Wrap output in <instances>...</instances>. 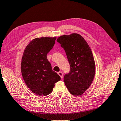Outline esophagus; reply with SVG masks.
Instances as JSON below:
<instances>
[{
	"instance_id": "1",
	"label": "esophagus",
	"mask_w": 121,
	"mask_h": 121,
	"mask_svg": "<svg viewBox=\"0 0 121 121\" xmlns=\"http://www.w3.org/2000/svg\"><path fill=\"white\" fill-rule=\"evenodd\" d=\"M58 74H59V76L61 77V78H62V77H63V73H62V72H61V71L59 72H58Z\"/></svg>"
}]
</instances>
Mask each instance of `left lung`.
Masks as SVG:
<instances>
[{"label":"left lung","instance_id":"8db88e82","mask_svg":"<svg viewBox=\"0 0 121 121\" xmlns=\"http://www.w3.org/2000/svg\"><path fill=\"white\" fill-rule=\"evenodd\" d=\"M56 41L65 50L70 65V72L64 76L65 85L72 95H81L91 86L95 75L91 50L83 38L77 34L61 35Z\"/></svg>","mask_w":121,"mask_h":121}]
</instances>
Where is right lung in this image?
I'll return each instance as SVG.
<instances>
[{
  "label": "right lung",
  "instance_id": "1",
  "mask_svg": "<svg viewBox=\"0 0 121 121\" xmlns=\"http://www.w3.org/2000/svg\"><path fill=\"white\" fill-rule=\"evenodd\" d=\"M56 37L35 38L27 45L21 60V70L26 85L32 92L46 96L53 90L54 84L61 78L52 70L47 58L53 48Z\"/></svg>",
  "mask_w": 121,
  "mask_h": 121
}]
</instances>
